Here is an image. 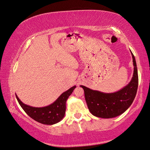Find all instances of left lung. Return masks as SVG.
I'll list each match as a JSON object with an SVG mask.
<instances>
[{
  "label": "left lung",
  "mask_w": 150,
  "mask_h": 150,
  "mask_svg": "<svg viewBox=\"0 0 150 150\" xmlns=\"http://www.w3.org/2000/svg\"><path fill=\"white\" fill-rule=\"evenodd\" d=\"M132 53L134 71L129 83L115 93H106L93 90L81 85L88 109L94 116L104 119L115 117L123 113L131 106L137 91L139 77L135 57Z\"/></svg>",
  "instance_id": "left-lung-1"
}]
</instances>
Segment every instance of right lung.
I'll return each mask as SVG.
<instances>
[{
	"label": "right lung",
	"mask_w": 150,
	"mask_h": 150,
	"mask_svg": "<svg viewBox=\"0 0 150 150\" xmlns=\"http://www.w3.org/2000/svg\"><path fill=\"white\" fill-rule=\"evenodd\" d=\"M75 88L76 86H74L69 88L68 90L60 95L53 103L42 108L32 107L25 104L21 101L17 95H15L19 104L31 118L41 124L52 125L60 122L64 117L66 100Z\"/></svg>",
	"instance_id": "obj_1"
}]
</instances>
